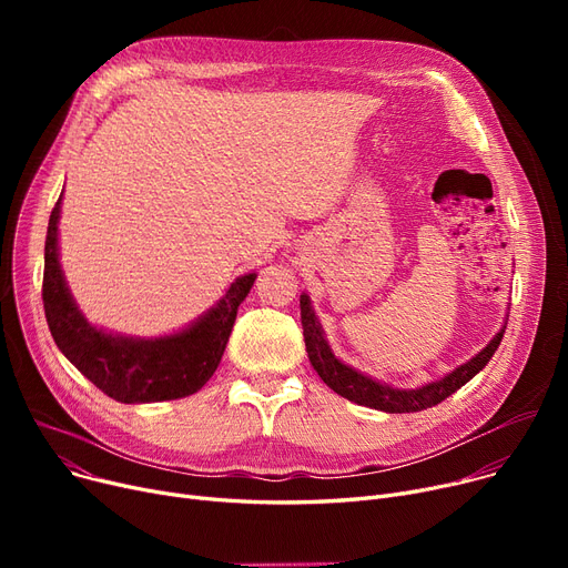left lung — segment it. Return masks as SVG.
I'll list each match as a JSON object with an SVG mask.
<instances>
[{"label": "left lung", "instance_id": "1", "mask_svg": "<svg viewBox=\"0 0 568 568\" xmlns=\"http://www.w3.org/2000/svg\"><path fill=\"white\" fill-rule=\"evenodd\" d=\"M300 306H302V326H304L308 359H311L315 373L322 377V382L329 386V389H334L338 396H343L356 405L373 407V409L389 412V414L422 412V409H428V407L442 403L444 398H449L452 394H456L463 384H467L490 362V356L499 347L504 329H506V326H501L497 336L479 354L471 356L467 364L458 366L456 371L444 375L442 379L424 384V386H419V389H394V386L382 384L359 371L345 366L343 362H338L329 343H326V338H324V332L315 317L308 294H302Z\"/></svg>", "mask_w": 568, "mask_h": 568}]
</instances>
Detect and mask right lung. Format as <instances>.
I'll use <instances>...</instances> for the list:
<instances>
[{"label": "right lung", "mask_w": 568, "mask_h": 568, "mask_svg": "<svg viewBox=\"0 0 568 568\" xmlns=\"http://www.w3.org/2000/svg\"><path fill=\"white\" fill-rule=\"evenodd\" d=\"M59 206L62 195L50 214L43 266V308L57 347L89 382L119 403H159L200 392L221 364L236 308L257 274L236 278L212 311L179 334L161 338L105 334L78 311L59 266Z\"/></svg>", "instance_id": "add662e5"}]
</instances>
